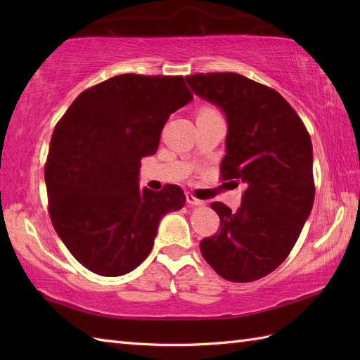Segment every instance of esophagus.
Listing matches in <instances>:
<instances>
[{
    "label": "esophagus",
    "mask_w": 360,
    "mask_h": 360,
    "mask_svg": "<svg viewBox=\"0 0 360 360\" xmlns=\"http://www.w3.org/2000/svg\"><path fill=\"white\" fill-rule=\"evenodd\" d=\"M186 196H187V202H188L190 205H204V204H205V202L201 201V200H196V198H195L192 193H187Z\"/></svg>",
    "instance_id": "esophagus-1"
}]
</instances>
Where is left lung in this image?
I'll return each instance as SVG.
<instances>
[{"instance_id":"8db88e82","label":"left lung","mask_w":360,"mask_h":360,"mask_svg":"<svg viewBox=\"0 0 360 360\" xmlns=\"http://www.w3.org/2000/svg\"><path fill=\"white\" fill-rule=\"evenodd\" d=\"M186 80L226 116L221 174L246 187L236 212L212 204L221 227L201 241V254L229 281L258 280L285 262L312 210L311 137L277 91L244 75L212 72Z\"/></svg>"}]
</instances>
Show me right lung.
<instances>
[{"label":"right lung","instance_id":"right-lung-1","mask_svg":"<svg viewBox=\"0 0 360 360\" xmlns=\"http://www.w3.org/2000/svg\"><path fill=\"white\" fill-rule=\"evenodd\" d=\"M184 79L122 74L75 98L53 129L44 181L52 226L91 272L119 277L153 249L159 221L184 207L178 186L139 188L170 114L192 102Z\"/></svg>","mask_w":360,"mask_h":360}]
</instances>
